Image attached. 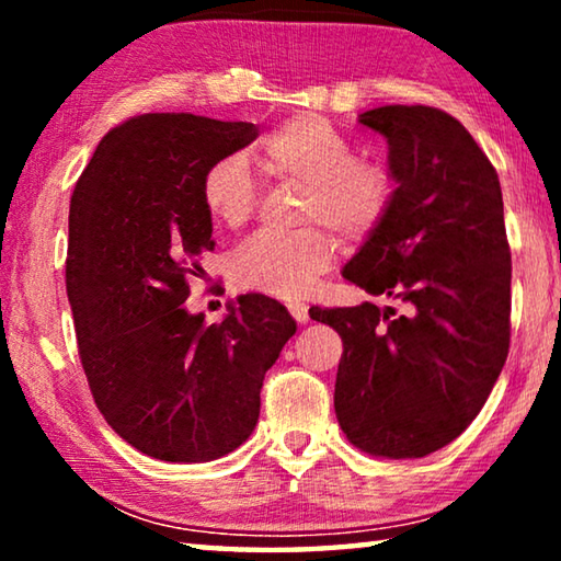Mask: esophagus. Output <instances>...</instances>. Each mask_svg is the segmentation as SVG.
<instances>
[{
    "label": "esophagus",
    "instance_id": "esophagus-1",
    "mask_svg": "<svg viewBox=\"0 0 561 561\" xmlns=\"http://www.w3.org/2000/svg\"><path fill=\"white\" fill-rule=\"evenodd\" d=\"M289 314L294 317L297 324H307L309 321V307L307 304H289Z\"/></svg>",
    "mask_w": 561,
    "mask_h": 561
}]
</instances>
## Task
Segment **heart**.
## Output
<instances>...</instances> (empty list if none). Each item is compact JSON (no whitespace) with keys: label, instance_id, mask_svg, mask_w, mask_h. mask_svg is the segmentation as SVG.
<instances>
[{"label":"heart","instance_id":"heart-1","mask_svg":"<svg viewBox=\"0 0 561 561\" xmlns=\"http://www.w3.org/2000/svg\"><path fill=\"white\" fill-rule=\"evenodd\" d=\"M264 168L277 180L307 187L301 222L331 225L346 240H364L393 205V175L383 163L360 160L329 121L299 116L274 128L262 144ZM203 205L227 230H240L257 207V183L242 156H225L205 170ZM336 237L324 227L294 234L260 232L232 257V279L244 291L279 299L307 297L334 267Z\"/></svg>","mask_w":561,"mask_h":561}]
</instances>
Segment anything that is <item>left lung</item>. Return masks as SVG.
I'll use <instances>...</instances> for the list:
<instances>
[{"instance_id":"obj_1","label":"left lung","mask_w":561,"mask_h":561,"mask_svg":"<svg viewBox=\"0 0 561 561\" xmlns=\"http://www.w3.org/2000/svg\"><path fill=\"white\" fill-rule=\"evenodd\" d=\"M358 123L388 144L396 195L344 267L374 301L309 309L344 341L334 408L348 443L376 458L445 448L485 405L510 348L512 260L495 168L460 121L381 106Z\"/></svg>"}]
</instances>
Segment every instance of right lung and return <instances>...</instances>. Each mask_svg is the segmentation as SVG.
I'll return each instance as SVG.
<instances>
[{
  "mask_svg": "<svg viewBox=\"0 0 561 561\" xmlns=\"http://www.w3.org/2000/svg\"><path fill=\"white\" fill-rule=\"evenodd\" d=\"M257 136L244 121L146 113L103 136L73 187L66 294L83 371L111 428L156 460L240 448L264 374L297 331L262 294L237 297L222 324L185 307L215 250L205 170Z\"/></svg>",
  "mask_w": 561,
  "mask_h": 561,
  "instance_id": "1",
  "label": "right lung"
}]
</instances>
